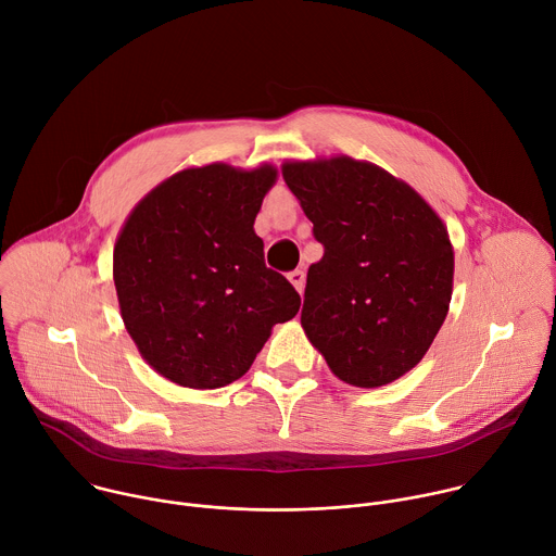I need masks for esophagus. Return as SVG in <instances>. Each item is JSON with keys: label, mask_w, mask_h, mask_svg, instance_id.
Here are the masks:
<instances>
[{"label": "esophagus", "mask_w": 556, "mask_h": 556, "mask_svg": "<svg viewBox=\"0 0 556 556\" xmlns=\"http://www.w3.org/2000/svg\"><path fill=\"white\" fill-rule=\"evenodd\" d=\"M288 279H290V283L301 292L303 290V286H305V273L301 270V268H296V270H292L290 275H288Z\"/></svg>", "instance_id": "esophagus-1"}]
</instances>
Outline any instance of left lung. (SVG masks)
Wrapping results in <instances>:
<instances>
[{
    "instance_id": "left-lung-1",
    "label": "left lung",
    "mask_w": 556,
    "mask_h": 556,
    "mask_svg": "<svg viewBox=\"0 0 556 556\" xmlns=\"http://www.w3.org/2000/svg\"><path fill=\"white\" fill-rule=\"evenodd\" d=\"M281 174L324 244L301 307L309 343L350 384L401 378L448 312L453 249L442 219L412 187L352 157L286 163Z\"/></svg>"
}]
</instances>
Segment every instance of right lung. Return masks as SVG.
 <instances>
[{
  "label": "right lung",
  "mask_w": 556,
  "mask_h": 556,
  "mask_svg": "<svg viewBox=\"0 0 556 556\" xmlns=\"http://www.w3.org/2000/svg\"><path fill=\"white\" fill-rule=\"evenodd\" d=\"M277 172L228 165L185 169L129 215L114 249L125 328L144 361L193 389L249 371L275 324L301 296L266 266L253 224Z\"/></svg>",
  "instance_id": "1"
}]
</instances>
